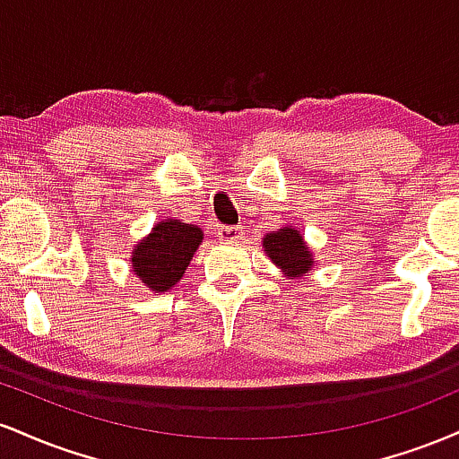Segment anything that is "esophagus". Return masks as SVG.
<instances>
[{
  "label": "esophagus",
  "mask_w": 459,
  "mask_h": 459,
  "mask_svg": "<svg viewBox=\"0 0 459 459\" xmlns=\"http://www.w3.org/2000/svg\"><path fill=\"white\" fill-rule=\"evenodd\" d=\"M218 239L224 241V244H233L241 237V229L239 226H218Z\"/></svg>",
  "instance_id": "obj_1"
}]
</instances>
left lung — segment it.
<instances>
[{"mask_svg": "<svg viewBox=\"0 0 459 459\" xmlns=\"http://www.w3.org/2000/svg\"><path fill=\"white\" fill-rule=\"evenodd\" d=\"M263 247H265L267 256L276 263L281 270H284L289 276H302L310 270L313 259H310L308 247L304 246V239L299 237L298 230L284 229L272 230L263 239Z\"/></svg>", "mask_w": 459, "mask_h": 459, "instance_id": "8db88e82", "label": "left lung"}]
</instances>
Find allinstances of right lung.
Returning a JSON list of instances; mask_svg holds the SVG:
<instances>
[{"instance_id":"obj_1","label":"right lung","mask_w":459,"mask_h":459,"mask_svg":"<svg viewBox=\"0 0 459 459\" xmlns=\"http://www.w3.org/2000/svg\"><path fill=\"white\" fill-rule=\"evenodd\" d=\"M200 241L203 230L198 226L178 220L160 222L146 239L135 246L131 265L140 281L152 291H168L181 281Z\"/></svg>"}]
</instances>
